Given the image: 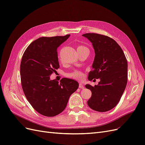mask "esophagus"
<instances>
[{"label": "esophagus", "mask_w": 145, "mask_h": 145, "mask_svg": "<svg viewBox=\"0 0 145 145\" xmlns=\"http://www.w3.org/2000/svg\"><path fill=\"white\" fill-rule=\"evenodd\" d=\"M78 88H79L80 89H83V88H84V86H83V85L82 84V83H80L79 86H78Z\"/></svg>", "instance_id": "esophagus-1"}]
</instances>
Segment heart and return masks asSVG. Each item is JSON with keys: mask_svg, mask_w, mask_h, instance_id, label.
Returning a JSON list of instances; mask_svg holds the SVG:
<instances>
[{"mask_svg": "<svg viewBox=\"0 0 145 145\" xmlns=\"http://www.w3.org/2000/svg\"><path fill=\"white\" fill-rule=\"evenodd\" d=\"M83 48H87L83 45H78L77 50L78 51V50H82ZM67 76L69 77L75 78V79H80V78H81L83 76V73L80 71H78V70H75V71L67 74Z\"/></svg>", "mask_w": 145, "mask_h": 145, "instance_id": "b5f03b06", "label": "heart"}]
</instances>
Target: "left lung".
Wrapping results in <instances>:
<instances>
[{
  "instance_id": "8db88e82",
  "label": "left lung",
  "mask_w": 145,
  "mask_h": 145,
  "mask_svg": "<svg viewBox=\"0 0 145 145\" xmlns=\"http://www.w3.org/2000/svg\"><path fill=\"white\" fill-rule=\"evenodd\" d=\"M92 43L95 52L93 69L88 80L100 78L97 85H86L92 92L88 100L90 108L106 112L119 102L128 81V63L123 51L118 43L104 35L86 33L82 35Z\"/></svg>"
}]
</instances>
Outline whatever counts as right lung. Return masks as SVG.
Returning <instances> with one entry per match:
<instances>
[{
  "instance_id": "add662e5",
  "label": "right lung",
  "mask_w": 145,
  "mask_h": 145,
  "mask_svg": "<svg viewBox=\"0 0 145 145\" xmlns=\"http://www.w3.org/2000/svg\"><path fill=\"white\" fill-rule=\"evenodd\" d=\"M69 36L39 38L27 47L22 58L24 93L33 108L43 116L54 117L62 112L78 88V83L69 78H62L60 82L50 80L60 67L57 49Z\"/></svg>"
}]
</instances>
